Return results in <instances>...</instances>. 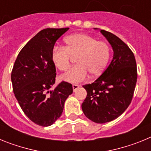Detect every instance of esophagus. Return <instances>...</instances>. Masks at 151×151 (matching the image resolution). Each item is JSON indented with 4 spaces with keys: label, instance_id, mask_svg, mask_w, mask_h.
<instances>
[{
    "label": "esophagus",
    "instance_id": "obj_1",
    "mask_svg": "<svg viewBox=\"0 0 151 151\" xmlns=\"http://www.w3.org/2000/svg\"><path fill=\"white\" fill-rule=\"evenodd\" d=\"M78 88H79V85H76V84H73V91H76Z\"/></svg>",
    "mask_w": 151,
    "mask_h": 151
}]
</instances>
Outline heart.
<instances>
[{"mask_svg": "<svg viewBox=\"0 0 151 151\" xmlns=\"http://www.w3.org/2000/svg\"><path fill=\"white\" fill-rule=\"evenodd\" d=\"M64 43V47H54L52 50L51 60L54 66L60 71H68L72 57H77L78 64L63 76L64 81L76 83L87 78L88 71L94 77L104 73L111 56L109 44L84 33L66 36Z\"/></svg>", "mask_w": 151, "mask_h": 151, "instance_id": "b5f03b06", "label": "heart"}]
</instances>
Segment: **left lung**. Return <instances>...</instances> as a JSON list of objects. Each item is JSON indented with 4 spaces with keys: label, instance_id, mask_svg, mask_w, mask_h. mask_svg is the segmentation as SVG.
Instances as JSON below:
<instances>
[{
    "label": "left lung",
    "instance_id": "obj_1",
    "mask_svg": "<svg viewBox=\"0 0 151 151\" xmlns=\"http://www.w3.org/2000/svg\"><path fill=\"white\" fill-rule=\"evenodd\" d=\"M101 32L113 47V58L101 76L83 85L87 97L82 109L85 116L96 123H105L118 118L132 102L138 73L135 57L126 44L104 29Z\"/></svg>",
    "mask_w": 151,
    "mask_h": 151
}]
</instances>
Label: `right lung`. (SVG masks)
Segmentation results:
<instances>
[{"label": "right lung", "instance_id": "1", "mask_svg": "<svg viewBox=\"0 0 151 151\" xmlns=\"http://www.w3.org/2000/svg\"><path fill=\"white\" fill-rule=\"evenodd\" d=\"M68 30H41L22 47L12 69L13 91L19 104L31 121L41 126H49L60 117L64 103L73 91V85L64 81L49 91L57 75L51 51Z\"/></svg>", "mask_w": 151, "mask_h": 151}]
</instances>
